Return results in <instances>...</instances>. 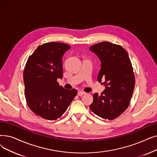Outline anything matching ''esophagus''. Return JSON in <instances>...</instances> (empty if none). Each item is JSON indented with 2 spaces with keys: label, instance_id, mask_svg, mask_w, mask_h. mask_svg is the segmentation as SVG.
<instances>
[{
  "label": "esophagus",
  "instance_id": "esophagus-1",
  "mask_svg": "<svg viewBox=\"0 0 157 157\" xmlns=\"http://www.w3.org/2000/svg\"><path fill=\"white\" fill-rule=\"evenodd\" d=\"M85 94V92H84L83 91H79L78 92V95H79V96H82V95H83Z\"/></svg>",
  "mask_w": 157,
  "mask_h": 157
}]
</instances>
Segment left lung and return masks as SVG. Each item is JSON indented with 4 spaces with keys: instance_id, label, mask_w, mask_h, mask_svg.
Instances as JSON below:
<instances>
[{
    "instance_id": "obj_1",
    "label": "left lung",
    "mask_w": 157,
    "mask_h": 157,
    "mask_svg": "<svg viewBox=\"0 0 157 157\" xmlns=\"http://www.w3.org/2000/svg\"><path fill=\"white\" fill-rule=\"evenodd\" d=\"M90 51L101 61L98 76L99 83L105 80V90L95 93L90 105L100 117L113 120L123 113L129 105L135 87L133 67L128 52L121 45L103 42L91 46Z\"/></svg>"
}]
</instances>
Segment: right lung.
<instances>
[{
	"instance_id": "add662e5",
	"label": "right lung",
	"mask_w": 157,
	"mask_h": 157,
	"mask_svg": "<svg viewBox=\"0 0 157 157\" xmlns=\"http://www.w3.org/2000/svg\"><path fill=\"white\" fill-rule=\"evenodd\" d=\"M71 47L49 42L38 47L28 59L24 72L25 97L31 110L40 117L56 120L65 113L77 95L76 89L59 86L63 78L62 58Z\"/></svg>"
}]
</instances>
